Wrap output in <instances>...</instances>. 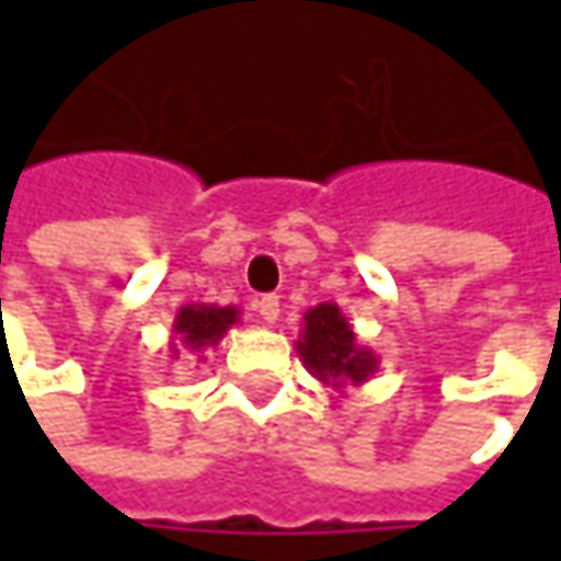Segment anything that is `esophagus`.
<instances>
[{
	"instance_id": "obj_1",
	"label": "esophagus",
	"mask_w": 561,
	"mask_h": 561,
	"mask_svg": "<svg viewBox=\"0 0 561 561\" xmlns=\"http://www.w3.org/2000/svg\"><path fill=\"white\" fill-rule=\"evenodd\" d=\"M255 309L264 324H276V321H279V297H276V294H264L255 304Z\"/></svg>"
}]
</instances>
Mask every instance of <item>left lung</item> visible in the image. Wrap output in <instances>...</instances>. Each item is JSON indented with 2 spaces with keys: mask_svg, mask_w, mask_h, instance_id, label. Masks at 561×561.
I'll use <instances>...</instances> for the list:
<instances>
[{
  "mask_svg": "<svg viewBox=\"0 0 561 561\" xmlns=\"http://www.w3.org/2000/svg\"><path fill=\"white\" fill-rule=\"evenodd\" d=\"M294 345L306 369L336 393H345V388H360L378 369V354L357 342L352 321L342 316L336 304L306 309L304 330Z\"/></svg>",
  "mask_w": 561,
  "mask_h": 561,
  "instance_id": "obj_1",
  "label": "left lung"
}]
</instances>
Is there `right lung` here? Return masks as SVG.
<instances>
[{"label": "right lung", "instance_id": "1", "mask_svg": "<svg viewBox=\"0 0 561 561\" xmlns=\"http://www.w3.org/2000/svg\"><path fill=\"white\" fill-rule=\"evenodd\" d=\"M240 321L237 306H216V304H185L173 318L171 336V357L180 360L183 354H195L197 360H204L207 348H216L225 333Z\"/></svg>", "mask_w": 561, "mask_h": 561}]
</instances>
